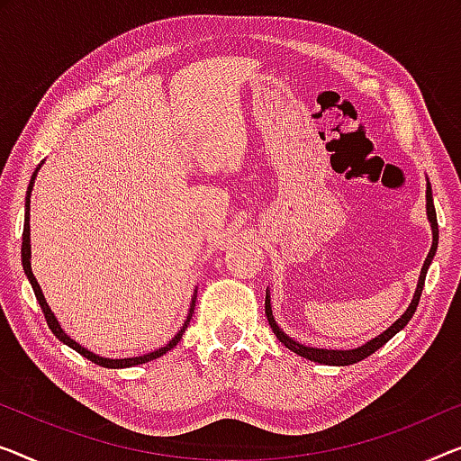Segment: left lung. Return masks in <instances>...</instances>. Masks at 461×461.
Wrapping results in <instances>:
<instances>
[{
	"label": "left lung",
	"mask_w": 461,
	"mask_h": 461,
	"mask_svg": "<svg viewBox=\"0 0 461 461\" xmlns=\"http://www.w3.org/2000/svg\"><path fill=\"white\" fill-rule=\"evenodd\" d=\"M427 215H429V221H430V230H432V246L429 250V257L424 260L422 265V271H420V277H418V285H416V292H414V298H411L408 311L402 314L400 319H397L393 325H391L387 331H383L381 335H376L375 339H370L364 343L360 348H354V349H322V348H308V346H302L296 339H292L290 335H285L281 331L277 322H275L273 317V311H271V294L267 290V298H265V314H267V321H269V325L273 329L275 338H277L281 343L287 349H292V352H296L298 356L306 360H312V362H319V364H329V366H348V364H356L364 358H368L370 354H375L376 349L383 348L384 343H387L391 338H393L395 333H400L403 327L408 325L410 319L414 317L416 312V306L418 302H420V294H422V287H424V279H427V271L432 263V258H435V252H437V246H438V223H437V211H435V203H432V190H430V184H427Z\"/></svg>",
	"instance_id": "1"
}]
</instances>
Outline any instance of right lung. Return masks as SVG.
<instances>
[{"label":"right lung","mask_w":461,"mask_h":461,"mask_svg":"<svg viewBox=\"0 0 461 461\" xmlns=\"http://www.w3.org/2000/svg\"><path fill=\"white\" fill-rule=\"evenodd\" d=\"M39 167H41V165H39ZM39 167L34 169V174H32V177H31V184H29V190H26V203H24V231H23V269H24V275H26V277H29V281H31L32 292H34V296H37V302H39L41 311H43V314H45V321H47V325H50L51 333H53L55 338H58L61 343H66V346H70L72 349H77V352H78L80 356H85V358H88V360L95 362V364H99V366H103V368H130V366H139V364H144V362H149V360H157V358H161L163 354H167L171 348H176V346H177V341L182 339L184 331H186V329H188L192 314H194L196 296L192 298V304H190L188 317H186V321H184V325L180 327V331L176 333V338H171V341H169V343H165L163 348L155 349V352H149V354H144V356H136V358H115V360H113V358H103V356L93 354L91 349L82 348L78 341H74L72 338H68V333L64 331V329H61V325L58 322V319H55V314L51 312L50 304H47V300H45V296H43V292H41L39 281L34 279L32 269H31V192H32L34 177H37V171H39Z\"/></svg>","instance_id":"right-lung-1"}]
</instances>
